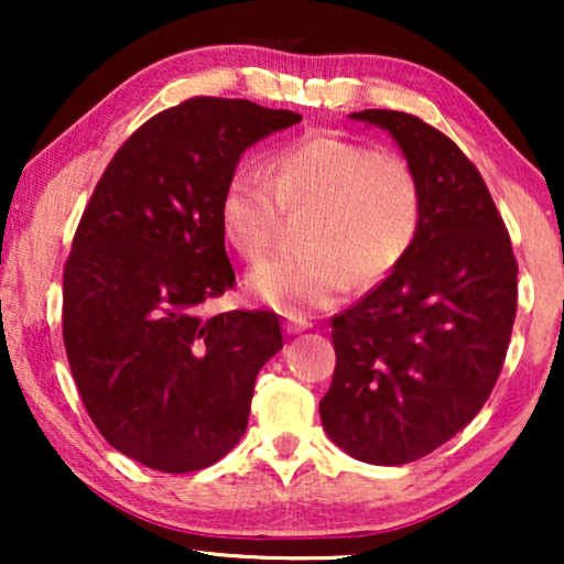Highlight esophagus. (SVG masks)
I'll return each mask as SVG.
<instances>
[{
  "instance_id": "esophagus-1",
  "label": "esophagus",
  "mask_w": 564,
  "mask_h": 564,
  "mask_svg": "<svg viewBox=\"0 0 564 564\" xmlns=\"http://www.w3.org/2000/svg\"><path fill=\"white\" fill-rule=\"evenodd\" d=\"M313 323L303 318V315H288V321H284V328H288V334H300V330H307Z\"/></svg>"
}]
</instances>
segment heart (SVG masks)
<instances>
[{
    "mask_svg": "<svg viewBox=\"0 0 564 564\" xmlns=\"http://www.w3.org/2000/svg\"><path fill=\"white\" fill-rule=\"evenodd\" d=\"M423 184L398 153L341 135H307L272 161V182L238 166L220 195L226 241L259 264L272 251L282 210L307 213L303 253L259 267L251 295L290 315L323 311L349 290L369 288L398 269L423 226Z\"/></svg>",
    "mask_w": 564,
    "mask_h": 564,
    "instance_id": "heart-1",
    "label": "heart"
}]
</instances>
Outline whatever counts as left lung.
<instances>
[{"label": "left lung", "mask_w": 564, "mask_h": 564, "mask_svg": "<svg viewBox=\"0 0 564 564\" xmlns=\"http://www.w3.org/2000/svg\"><path fill=\"white\" fill-rule=\"evenodd\" d=\"M351 118L390 130L426 207L411 253L330 321L336 369L321 419L354 459L392 467L449 442L490 398L511 341L519 264L480 172L452 138L398 110Z\"/></svg>", "instance_id": "obj_1"}]
</instances>
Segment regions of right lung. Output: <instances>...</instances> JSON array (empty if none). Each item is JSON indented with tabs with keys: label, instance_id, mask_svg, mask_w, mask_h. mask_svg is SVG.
Returning a JSON list of instances; mask_svg holds the SVG:
<instances>
[{
	"label": "right lung",
	"instance_id": "right-lung-1",
	"mask_svg": "<svg viewBox=\"0 0 564 564\" xmlns=\"http://www.w3.org/2000/svg\"><path fill=\"white\" fill-rule=\"evenodd\" d=\"M297 112L192 97L120 145L64 267V346L107 442L159 473H195L249 426L259 369L282 349L276 313L199 305L234 290L220 195L238 159Z\"/></svg>",
	"mask_w": 564,
	"mask_h": 564
}]
</instances>
